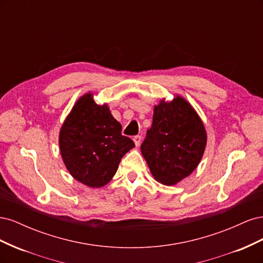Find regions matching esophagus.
<instances>
[{"label": "esophagus", "instance_id": "34e87169", "mask_svg": "<svg viewBox=\"0 0 263 263\" xmlns=\"http://www.w3.org/2000/svg\"><path fill=\"white\" fill-rule=\"evenodd\" d=\"M133 140H134V142H135V145H136L137 147L140 145V142H141V137L140 136H135L134 138H133Z\"/></svg>", "mask_w": 263, "mask_h": 263}]
</instances>
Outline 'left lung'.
<instances>
[{"instance_id":"1","label":"left lung","mask_w":263,"mask_h":263,"mask_svg":"<svg viewBox=\"0 0 263 263\" xmlns=\"http://www.w3.org/2000/svg\"><path fill=\"white\" fill-rule=\"evenodd\" d=\"M206 141L202 119L186 100L177 95L154 107L153 125L140 150L154 178L164 185H174L197 168Z\"/></svg>"}]
</instances>
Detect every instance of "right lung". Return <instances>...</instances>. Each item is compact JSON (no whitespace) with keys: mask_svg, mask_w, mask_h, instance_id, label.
Returning <instances> with one entry per match:
<instances>
[{"mask_svg":"<svg viewBox=\"0 0 263 263\" xmlns=\"http://www.w3.org/2000/svg\"><path fill=\"white\" fill-rule=\"evenodd\" d=\"M59 147L71 176L90 187H102L112 180L135 144L123 136L122 125L108 106L98 105L90 92L76 102L62 124Z\"/></svg>","mask_w":263,"mask_h":263,"instance_id":"obj_1","label":"right lung"}]
</instances>
